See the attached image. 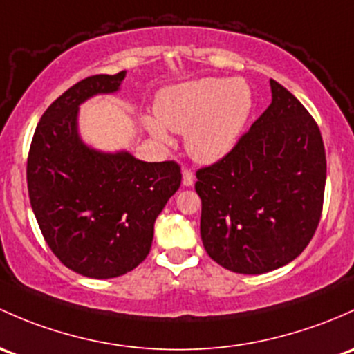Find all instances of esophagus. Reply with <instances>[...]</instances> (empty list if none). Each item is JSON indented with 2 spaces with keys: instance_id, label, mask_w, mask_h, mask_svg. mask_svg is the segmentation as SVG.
Listing matches in <instances>:
<instances>
[{
  "instance_id": "obj_1",
  "label": "esophagus",
  "mask_w": 354,
  "mask_h": 354,
  "mask_svg": "<svg viewBox=\"0 0 354 354\" xmlns=\"http://www.w3.org/2000/svg\"><path fill=\"white\" fill-rule=\"evenodd\" d=\"M193 183H195V176H193L192 169H189V167H185L183 169V185L185 187H192Z\"/></svg>"
}]
</instances>
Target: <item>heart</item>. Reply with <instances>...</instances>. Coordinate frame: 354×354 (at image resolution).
Segmentation results:
<instances>
[{
	"label": "heart",
	"instance_id": "b5f03b06",
	"mask_svg": "<svg viewBox=\"0 0 354 354\" xmlns=\"http://www.w3.org/2000/svg\"><path fill=\"white\" fill-rule=\"evenodd\" d=\"M252 109L251 89L243 80L203 77L159 93L149 132L167 140V130L187 132V149L200 162H214L236 146Z\"/></svg>",
	"mask_w": 354,
	"mask_h": 354
}]
</instances>
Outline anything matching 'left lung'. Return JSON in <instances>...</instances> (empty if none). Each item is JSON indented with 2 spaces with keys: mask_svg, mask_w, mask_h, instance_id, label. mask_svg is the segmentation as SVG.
<instances>
[{
  "mask_svg": "<svg viewBox=\"0 0 354 354\" xmlns=\"http://www.w3.org/2000/svg\"><path fill=\"white\" fill-rule=\"evenodd\" d=\"M273 100L236 146L196 171L200 234L215 263L243 274L288 265L324 205L326 149L307 109L274 80Z\"/></svg>",
  "mask_w": 354,
  "mask_h": 354,
  "instance_id": "obj_1",
  "label": "left lung"
}]
</instances>
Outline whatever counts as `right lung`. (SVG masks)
<instances>
[{
  "label": "right lung",
  "instance_id": "1",
  "mask_svg": "<svg viewBox=\"0 0 354 354\" xmlns=\"http://www.w3.org/2000/svg\"><path fill=\"white\" fill-rule=\"evenodd\" d=\"M125 73L88 76L44 111L27 159L33 214L50 251L88 278L129 273L151 251L154 222L181 185L176 161L144 162L102 154L77 137V106L113 93Z\"/></svg>",
  "mask_w": 354,
  "mask_h": 354
}]
</instances>
